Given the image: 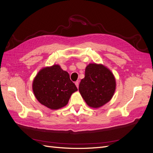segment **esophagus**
<instances>
[{
  "label": "esophagus",
  "instance_id": "34e87169",
  "mask_svg": "<svg viewBox=\"0 0 153 153\" xmlns=\"http://www.w3.org/2000/svg\"><path fill=\"white\" fill-rule=\"evenodd\" d=\"M75 85H76V87H77V88H78V86H79V82H78V81H76V82H75Z\"/></svg>",
  "mask_w": 153,
  "mask_h": 153
}]
</instances>
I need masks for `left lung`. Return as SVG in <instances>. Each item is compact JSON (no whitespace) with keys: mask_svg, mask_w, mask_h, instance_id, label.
<instances>
[{"mask_svg":"<svg viewBox=\"0 0 153 153\" xmlns=\"http://www.w3.org/2000/svg\"><path fill=\"white\" fill-rule=\"evenodd\" d=\"M116 82L113 73L102 64H89L85 77L79 84V92L87 105L99 108L112 99Z\"/></svg>","mask_w":153,"mask_h":153,"instance_id":"8db88e82","label":"left lung"}]
</instances>
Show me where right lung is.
<instances>
[{"label":"right lung","instance_id":"right-lung-1","mask_svg":"<svg viewBox=\"0 0 153 153\" xmlns=\"http://www.w3.org/2000/svg\"><path fill=\"white\" fill-rule=\"evenodd\" d=\"M32 89L39 102L52 110L66 106L78 90L69 73L57 64L41 69L34 78Z\"/></svg>","mask_w":153,"mask_h":153}]
</instances>
